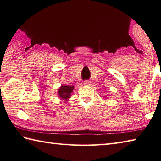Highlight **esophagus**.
Instances as JSON below:
<instances>
[{"mask_svg":"<svg viewBox=\"0 0 161 161\" xmlns=\"http://www.w3.org/2000/svg\"><path fill=\"white\" fill-rule=\"evenodd\" d=\"M90 81H88V80H86V81H84V85H86V86H88V85H89L90 84Z\"/></svg>","mask_w":161,"mask_h":161,"instance_id":"34e87169","label":"esophagus"}]
</instances>
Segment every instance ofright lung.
<instances>
[{
  "label": "right lung",
  "instance_id": "obj_1",
  "mask_svg": "<svg viewBox=\"0 0 161 161\" xmlns=\"http://www.w3.org/2000/svg\"><path fill=\"white\" fill-rule=\"evenodd\" d=\"M73 89V86H61L59 89L58 93H59L60 97L65 99V100H68V98L70 97V94Z\"/></svg>",
  "mask_w": 161,
  "mask_h": 161
}]
</instances>
